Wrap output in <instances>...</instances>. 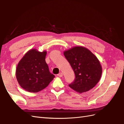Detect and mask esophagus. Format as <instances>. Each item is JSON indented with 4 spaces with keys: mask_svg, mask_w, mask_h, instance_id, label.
<instances>
[{
    "mask_svg": "<svg viewBox=\"0 0 124 124\" xmlns=\"http://www.w3.org/2000/svg\"><path fill=\"white\" fill-rule=\"evenodd\" d=\"M57 76L60 77V78H62V76H63V74H62V72H60V73H59L58 74H57Z\"/></svg>",
    "mask_w": 124,
    "mask_h": 124,
    "instance_id": "esophagus-1",
    "label": "esophagus"
}]
</instances>
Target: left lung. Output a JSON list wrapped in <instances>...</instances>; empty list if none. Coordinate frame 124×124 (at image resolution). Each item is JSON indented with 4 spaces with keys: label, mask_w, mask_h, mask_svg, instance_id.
Instances as JSON below:
<instances>
[{
    "label": "left lung",
    "mask_w": 124,
    "mask_h": 124,
    "mask_svg": "<svg viewBox=\"0 0 124 124\" xmlns=\"http://www.w3.org/2000/svg\"><path fill=\"white\" fill-rule=\"evenodd\" d=\"M63 55L75 75L74 82L69 87L79 93L87 92L94 87L102 74V67L95 55L82 46L66 50Z\"/></svg>",
    "instance_id": "1"
}]
</instances>
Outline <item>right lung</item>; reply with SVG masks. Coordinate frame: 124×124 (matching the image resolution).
<instances>
[{"instance_id": "right-lung-1", "label": "right lung", "mask_w": 124, "mask_h": 124, "mask_svg": "<svg viewBox=\"0 0 124 124\" xmlns=\"http://www.w3.org/2000/svg\"><path fill=\"white\" fill-rule=\"evenodd\" d=\"M46 51L39 52L32 49L24 54L17 66V80L27 91L39 92L47 87L55 78L50 72L46 62Z\"/></svg>"}]
</instances>
